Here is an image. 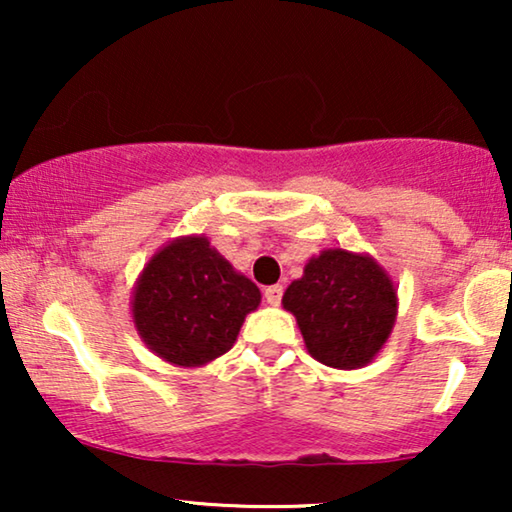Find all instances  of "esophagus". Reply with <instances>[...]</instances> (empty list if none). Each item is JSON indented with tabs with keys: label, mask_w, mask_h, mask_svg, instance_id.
Here are the masks:
<instances>
[{
	"label": "esophagus",
	"mask_w": 512,
	"mask_h": 512,
	"mask_svg": "<svg viewBox=\"0 0 512 512\" xmlns=\"http://www.w3.org/2000/svg\"><path fill=\"white\" fill-rule=\"evenodd\" d=\"M265 293V300H268V305H279L282 303V293H284V289L279 284H275V286H268V289L263 291Z\"/></svg>",
	"instance_id": "34e87169"
}]
</instances>
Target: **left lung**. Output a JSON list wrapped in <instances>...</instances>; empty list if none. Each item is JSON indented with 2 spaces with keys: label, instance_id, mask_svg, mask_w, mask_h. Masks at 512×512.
Wrapping results in <instances>:
<instances>
[{
  "label": "left lung",
  "instance_id": "left-lung-1",
  "mask_svg": "<svg viewBox=\"0 0 512 512\" xmlns=\"http://www.w3.org/2000/svg\"><path fill=\"white\" fill-rule=\"evenodd\" d=\"M312 359L338 370L368 366L387 345L398 314L394 279L370 254L324 249L284 291Z\"/></svg>",
  "mask_w": 512,
  "mask_h": 512
}]
</instances>
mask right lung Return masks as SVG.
Here are the masks:
<instances>
[{"mask_svg": "<svg viewBox=\"0 0 512 512\" xmlns=\"http://www.w3.org/2000/svg\"><path fill=\"white\" fill-rule=\"evenodd\" d=\"M261 291L205 235H184L149 258L132 286V321L153 354L200 368L235 345Z\"/></svg>", "mask_w": 512, "mask_h": 512, "instance_id": "right-lung-1", "label": "right lung"}]
</instances>
